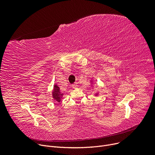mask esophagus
Wrapping results in <instances>:
<instances>
[{
    "mask_svg": "<svg viewBox=\"0 0 155 155\" xmlns=\"http://www.w3.org/2000/svg\"><path fill=\"white\" fill-rule=\"evenodd\" d=\"M71 86H72V87H73V88H77V87H78V85H77V83L73 84L71 85Z\"/></svg>",
    "mask_w": 155,
    "mask_h": 155,
    "instance_id": "esophagus-1",
    "label": "esophagus"
}]
</instances>
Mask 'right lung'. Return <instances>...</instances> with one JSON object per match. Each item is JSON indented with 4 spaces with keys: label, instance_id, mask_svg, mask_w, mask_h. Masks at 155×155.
Returning a JSON list of instances; mask_svg holds the SVG:
<instances>
[{
    "label": "right lung",
    "instance_id": "obj_1",
    "mask_svg": "<svg viewBox=\"0 0 155 155\" xmlns=\"http://www.w3.org/2000/svg\"><path fill=\"white\" fill-rule=\"evenodd\" d=\"M63 95V93H61L60 92V88L58 85H54V89L53 91V97L56 101L60 102L61 101V99Z\"/></svg>",
    "mask_w": 155,
    "mask_h": 155
}]
</instances>
